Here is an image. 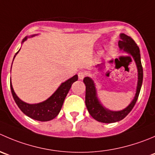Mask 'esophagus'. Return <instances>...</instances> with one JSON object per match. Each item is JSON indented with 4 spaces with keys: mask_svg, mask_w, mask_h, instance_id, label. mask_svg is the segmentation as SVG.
Returning <instances> with one entry per match:
<instances>
[{
    "mask_svg": "<svg viewBox=\"0 0 155 155\" xmlns=\"http://www.w3.org/2000/svg\"><path fill=\"white\" fill-rule=\"evenodd\" d=\"M78 76H79V79H84V77L85 76V72H83V71L79 72V73H78Z\"/></svg>",
    "mask_w": 155,
    "mask_h": 155,
    "instance_id": "1",
    "label": "esophagus"
}]
</instances>
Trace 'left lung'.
Returning a JSON list of instances; mask_svg holds the SVG:
<instances>
[{
    "mask_svg": "<svg viewBox=\"0 0 155 155\" xmlns=\"http://www.w3.org/2000/svg\"><path fill=\"white\" fill-rule=\"evenodd\" d=\"M120 39L118 42V45L121 50L131 55L136 62L138 70V83L136 88V93L134 99L131 103L122 110L112 111L107 109L99 101L97 96L95 85L94 81L89 77H85L83 82L85 85V105L88 109L90 115L99 122L104 124H111V123L118 122L122 120L127 117L129 113L132 110L133 107L136 104L137 99L139 97L142 87V80H143V69L141 63L140 51L134 40L130 36L121 33L120 35Z\"/></svg>",
    "mask_w": 155,
    "mask_h": 155,
    "instance_id": "8db88e82",
    "label": "left lung"
}]
</instances>
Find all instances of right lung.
Listing matches in <instances>:
<instances>
[{"label":"right lung","mask_w":155,"mask_h":155,"mask_svg":"<svg viewBox=\"0 0 155 155\" xmlns=\"http://www.w3.org/2000/svg\"><path fill=\"white\" fill-rule=\"evenodd\" d=\"M35 35H31V37ZM27 38L28 37H25L22 40V42H24L27 39ZM19 51L16 52V55ZM16 55L14 56V58L16 57ZM77 79L78 76L75 75L68 80L63 82L60 85L59 88L56 90V91L47 100L41 102V103L33 104L25 103L17 97L16 93L14 92L13 86H12L11 81H10V88H11V92L15 102L19 107V109L23 112V114H25L31 119L45 122V121L51 120L58 115L63 106L64 99L71 88L72 84L77 81Z\"/></svg>","instance_id":"add662e5"}]
</instances>
